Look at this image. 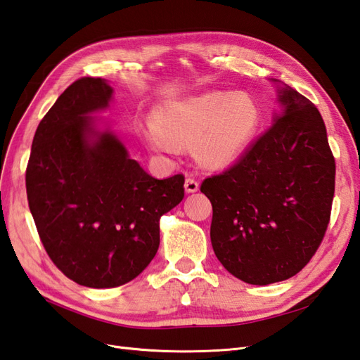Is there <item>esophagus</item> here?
Instances as JSON below:
<instances>
[{"instance_id":"esophagus-1","label":"esophagus","mask_w":360,"mask_h":360,"mask_svg":"<svg viewBox=\"0 0 360 360\" xmlns=\"http://www.w3.org/2000/svg\"><path fill=\"white\" fill-rule=\"evenodd\" d=\"M198 188H200V183L195 179L188 177L185 180V191L188 192V194H194V192L198 191Z\"/></svg>"}]
</instances>
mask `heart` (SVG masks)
<instances>
[{
    "label": "heart",
    "mask_w": 360,
    "mask_h": 360,
    "mask_svg": "<svg viewBox=\"0 0 360 360\" xmlns=\"http://www.w3.org/2000/svg\"><path fill=\"white\" fill-rule=\"evenodd\" d=\"M143 139L155 153L174 154L194 143V157L220 168L238 159L258 128L259 111L246 93L212 91L175 101L157 110Z\"/></svg>",
    "instance_id": "obj_1"
}]
</instances>
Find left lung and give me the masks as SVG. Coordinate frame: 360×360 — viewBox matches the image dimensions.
I'll list each match as a JSON object with an SVG mask.
<instances>
[{
	"instance_id": "obj_1",
	"label": "left lung",
	"mask_w": 360,
	"mask_h": 360,
	"mask_svg": "<svg viewBox=\"0 0 360 360\" xmlns=\"http://www.w3.org/2000/svg\"><path fill=\"white\" fill-rule=\"evenodd\" d=\"M278 101L274 125L200 188L212 203L217 258L253 285L284 281L307 266L326 235L335 195L336 165L321 112L288 85Z\"/></svg>"
}]
</instances>
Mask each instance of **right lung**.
<instances>
[{"label": "right lung", "mask_w": 360, "mask_h": 360, "mask_svg": "<svg viewBox=\"0 0 360 360\" xmlns=\"http://www.w3.org/2000/svg\"><path fill=\"white\" fill-rule=\"evenodd\" d=\"M105 79L81 77L39 122L25 171L29 207L50 259L75 283L111 288L139 276L160 244V217L185 197L183 174L157 180L93 112Z\"/></svg>", "instance_id": "1"}]
</instances>
